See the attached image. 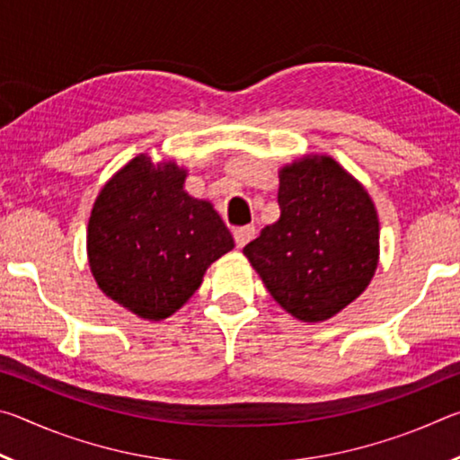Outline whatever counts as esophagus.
I'll return each mask as SVG.
<instances>
[{
	"mask_svg": "<svg viewBox=\"0 0 460 460\" xmlns=\"http://www.w3.org/2000/svg\"><path fill=\"white\" fill-rule=\"evenodd\" d=\"M233 237H235L237 247H243L245 243H249V241L255 237V227H253V225H245V227L233 229Z\"/></svg>",
	"mask_w": 460,
	"mask_h": 460,
	"instance_id": "34e87169",
	"label": "esophagus"
}]
</instances>
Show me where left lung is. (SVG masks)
Returning a JSON list of instances; mask_svg holds the SVG:
<instances>
[{
	"instance_id": "left-lung-1",
	"label": "left lung",
	"mask_w": 460,
	"mask_h": 460,
	"mask_svg": "<svg viewBox=\"0 0 460 460\" xmlns=\"http://www.w3.org/2000/svg\"><path fill=\"white\" fill-rule=\"evenodd\" d=\"M279 219L243 247L268 292L305 323L329 321L369 286L379 219L361 182L331 155L279 170Z\"/></svg>"
}]
</instances>
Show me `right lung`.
Here are the masks:
<instances>
[{
    "label": "right lung",
    "instance_id": "add662e5",
    "mask_svg": "<svg viewBox=\"0 0 460 460\" xmlns=\"http://www.w3.org/2000/svg\"><path fill=\"white\" fill-rule=\"evenodd\" d=\"M186 170L139 154L93 205L89 266L109 298L146 321H164L199 290L207 268L235 243L208 200L184 190Z\"/></svg>",
    "mask_w": 460,
    "mask_h": 460
}]
</instances>
